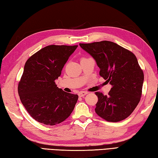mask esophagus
<instances>
[{"instance_id": "esophagus-1", "label": "esophagus", "mask_w": 158, "mask_h": 158, "mask_svg": "<svg viewBox=\"0 0 158 158\" xmlns=\"http://www.w3.org/2000/svg\"><path fill=\"white\" fill-rule=\"evenodd\" d=\"M87 94H88V92H85V91H81V92H79V93H78V95H79V96H80V97H82V96H85Z\"/></svg>"}]
</instances>
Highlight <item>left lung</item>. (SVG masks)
I'll return each instance as SVG.
<instances>
[{"label":"left lung","instance_id":"left-lung-1","mask_svg":"<svg viewBox=\"0 0 158 158\" xmlns=\"http://www.w3.org/2000/svg\"><path fill=\"white\" fill-rule=\"evenodd\" d=\"M91 55L100 68V75L112 88L108 96L97 92L95 111L107 122H117L127 118L140 102L144 74L132 52L116 43L102 41L79 43Z\"/></svg>","mask_w":158,"mask_h":158}]
</instances>
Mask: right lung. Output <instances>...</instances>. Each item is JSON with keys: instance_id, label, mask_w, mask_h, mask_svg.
I'll return each instance as SVG.
<instances>
[{"instance_id": "add662e5", "label": "right lung", "mask_w": 158, "mask_h": 158, "mask_svg": "<svg viewBox=\"0 0 158 158\" xmlns=\"http://www.w3.org/2000/svg\"><path fill=\"white\" fill-rule=\"evenodd\" d=\"M77 47L48 45L26 61L18 94L30 115L38 122L48 126L60 123L75 108L78 95L58 88L55 80Z\"/></svg>"}]
</instances>
